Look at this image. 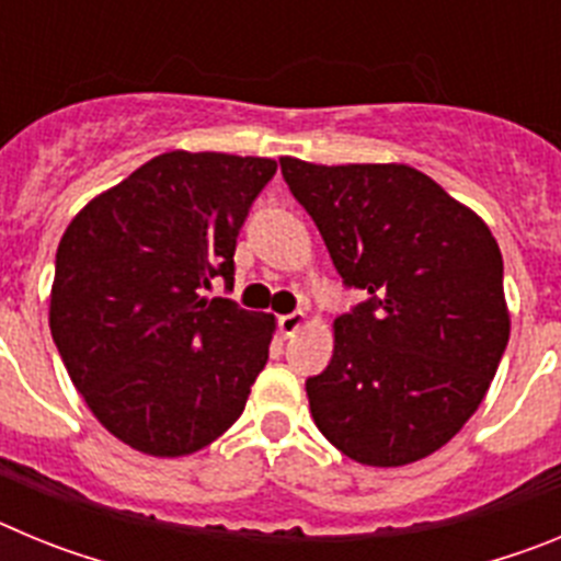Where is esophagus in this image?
I'll return each mask as SVG.
<instances>
[{
    "instance_id": "34e87169",
    "label": "esophagus",
    "mask_w": 561,
    "mask_h": 561,
    "mask_svg": "<svg viewBox=\"0 0 561 561\" xmlns=\"http://www.w3.org/2000/svg\"><path fill=\"white\" fill-rule=\"evenodd\" d=\"M306 325V314L304 311H291V314H280L277 317V329L284 336H295L297 331Z\"/></svg>"
}]
</instances>
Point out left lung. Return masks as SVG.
Returning a JSON list of instances; mask_svg holds the SVG:
<instances>
[{
    "label": "left lung",
    "mask_w": 561,
    "mask_h": 561,
    "mask_svg": "<svg viewBox=\"0 0 561 561\" xmlns=\"http://www.w3.org/2000/svg\"><path fill=\"white\" fill-rule=\"evenodd\" d=\"M345 286L329 368L306 381L317 430L351 460L404 466L460 433L508 345L503 255L478 213L399 162L280 157Z\"/></svg>",
    "instance_id": "8db88e82"
}]
</instances>
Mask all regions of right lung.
Masks as SVG:
<instances>
[{
    "mask_svg": "<svg viewBox=\"0 0 561 561\" xmlns=\"http://www.w3.org/2000/svg\"><path fill=\"white\" fill-rule=\"evenodd\" d=\"M275 171L266 157L160 153L61 236L49 331L87 408L137 453H199L244 413L275 317L205 289H232L238 230Z\"/></svg>",
    "mask_w": 561,
    "mask_h": 561,
    "instance_id": "1",
    "label": "right lung"
}]
</instances>
